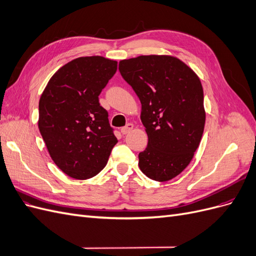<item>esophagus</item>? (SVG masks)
Listing matches in <instances>:
<instances>
[{"mask_svg":"<svg viewBox=\"0 0 256 256\" xmlns=\"http://www.w3.org/2000/svg\"><path fill=\"white\" fill-rule=\"evenodd\" d=\"M134 129V124H127V125L125 126V127H122V129H120V131H122V134H129L131 130Z\"/></svg>","mask_w":256,"mask_h":256,"instance_id":"obj_1","label":"esophagus"}]
</instances>
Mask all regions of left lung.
Instances as JSON below:
<instances>
[{
  "mask_svg": "<svg viewBox=\"0 0 256 256\" xmlns=\"http://www.w3.org/2000/svg\"><path fill=\"white\" fill-rule=\"evenodd\" d=\"M120 72L142 104L148 136L138 166L150 180L168 182L189 166L203 136L206 113L200 80L172 56H140L120 62Z\"/></svg>",
  "mask_w": 256,
  "mask_h": 256,
  "instance_id": "1",
  "label": "left lung"
}]
</instances>
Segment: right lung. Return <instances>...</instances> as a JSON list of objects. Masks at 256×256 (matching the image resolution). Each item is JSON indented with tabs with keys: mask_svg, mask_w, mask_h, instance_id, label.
<instances>
[{
	"mask_svg": "<svg viewBox=\"0 0 256 256\" xmlns=\"http://www.w3.org/2000/svg\"><path fill=\"white\" fill-rule=\"evenodd\" d=\"M118 62L82 56L62 66L40 99L38 128L51 159L74 180L96 176L118 143L98 96Z\"/></svg>",
	"mask_w": 256,
	"mask_h": 256,
	"instance_id": "obj_1",
	"label": "right lung"
}]
</instances>
